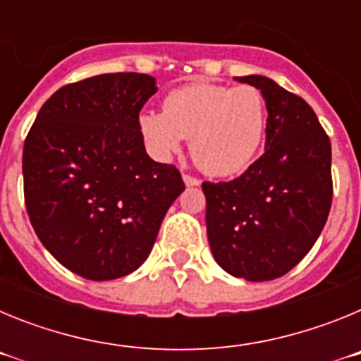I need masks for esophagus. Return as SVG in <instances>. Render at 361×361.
Segmentation results:
<instances>
[{"label": "esophagus", "mask_w": 361, "mask_h": 361, "mask_svg": "<svg viewBox=\"0 0 361 361\" xmlns=\"http://www.w3.org/2000/svg\"><path fill=\"white\" fill-rule=\"evenodd\" d=\"M183 180H184V184H186V186H199V184H200L199 178L193 177V175H190V173H184Z\"/></svg>", "instance_id": "esophagus-1"}]
</instances>
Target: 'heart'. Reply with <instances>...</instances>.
Here are the masks:
<instances>
[{"label":"heart","mask_w":361,"mask_h":361,"mask_svg":"<svg viewBox=\"0 0 361 361\" xmlns=\"http://www.w3.org/2000/svg\"><path fill=\"white\" fill-rule=\"evenodd\" d=\"M267 126L266 99L253 86L209 82L175 88L161 111H142L139 130L153 157L166 161L190 139V153L213 177L244 171L262 148Z\"/></svg>","instance_id":"obj_1"}]
</instances>
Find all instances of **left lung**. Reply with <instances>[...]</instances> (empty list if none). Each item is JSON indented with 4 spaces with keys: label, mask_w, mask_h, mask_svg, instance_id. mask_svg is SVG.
<instances>
[{
    "label": "left lung",
    "mask_w": 361,
    "mask_h": 361,
    "mask_svg": "<svg viewBox=\"0 0 361 361\" xmlns=\"http://www.w3.org/2000/svg\"><path fill=\"white\" fill-rule=\"evenodd\" d=\"M262 92L266 152L229 183H202L208 240L229 275H286L320 237L331 202V141L312 108L264 75L235 78Z\"/></svg>",
    "instance_id": "1"
}]
</instances>
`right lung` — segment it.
<instances>
[{
    "instance_id": "obj_1",
    "label": "right lung",
    "mask_w": 361,
    "mask_h": 361,
    "mask_svg": "<svg viewBox=\"0 0 361 361\" xmlns=\"http://www.w3.org/2000/svg\"><path fill=\"white\" fill-rule=\"evenodd\" d=\"M157 92L146 73H101L61 86L23 146L28 219L57 262L88 280L130 275L184 191L173 164L149 159L139 111Z\"/></svg>"
}]
</instances>
